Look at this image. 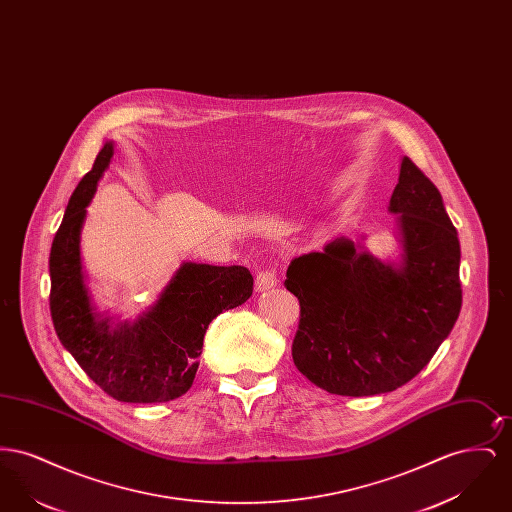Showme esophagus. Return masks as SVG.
<instances>
[{"mask_svg":"<svg viewBox=\"0 0 512 512\" xmlns=\"http://www.w3.org/2000/svg\"><path fill=\"white\" fill-rule=\"evenodd\" d=\"M276 284H278L276 268H263V270H259V272H257V278H255V288H257V292H267V290H272Z\"/></svg>","mask_w":512,"mask_h":512,"instance_id":"esophagus-1","label":"esophagus"}]
</instances>
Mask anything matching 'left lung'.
Segmentation results:
<instances>
[{
  "label": "left lung",
  "mask_w": 512,
  "mask_h": 512,
  "mask_svg": "<svg viewBox=\"0 0 512 512\" xmlns=\"http://www.w3.org/2000/svg\"><path fill=\"white\" fill-rule=\"evenodd\" d=\"M403 263L393 268L338 238L293 259L286 288L301 315L293 363L322 390L365 397L411 382L453 330L461 245L434 182L403 157L390 199Z\"/></svg>",
  "instance_id": "1"
}]
</instances>
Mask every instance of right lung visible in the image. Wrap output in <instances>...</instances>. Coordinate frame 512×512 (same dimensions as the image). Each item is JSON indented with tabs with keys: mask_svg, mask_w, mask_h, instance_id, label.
<instances>
[{
	"mask_svg": "<svg viewBox=\"0 0 512 512\" xmlns=\"http://www.w3.org/2000/svg\"><path fill=\"white\" fill-rule=\"evenodd\" d=\"M113 157L105 144L78 182L49 253V311L55 332L80 368L109 397L163 403L192 388L203 336L222 311L245 303L253 276L245 267L184 263L155 307L134 324L111 328L94 317L80 272V228L98 180Z\"/></svg>",
	"mask_w": 512,
	"mask_h": 512,
	"instance_id": "right-lung-1",
	"label": "right lung"
}]
</instances>
